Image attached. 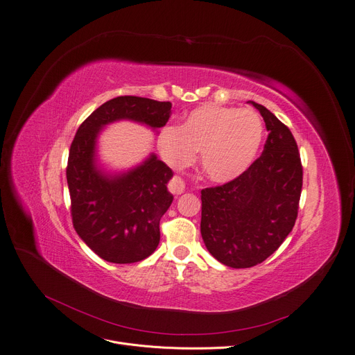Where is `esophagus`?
Segmentation results:
<instances>
[{
	"label": "esophagus",
	"instance_id": "1",
	"mask_svg": "<svg viewBox=\"0 0 355 355\" xmlns=\"http://www.w3.org/2000/svg\"><path fill=\"white\" fill-rule=\"evenodd\" d=\"M168 189L173 194L178 196V194L186 191V181H184L181 177H174L171 181H169Z\"/></svg>",
	"mask_w": 355,
	"mask_h": 355
}]
</instances>
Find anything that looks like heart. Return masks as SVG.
Wrapping results in <instances>:
<instances>
[{
	"label": "heart",
	"instance_id": "1",
	"mask_svg": "<svg viewBox=\"0 0 355 355\" xmlns=\"http://www.w3.org/2000/svg\"><path fill=\"white\" fill-rule=\"evenodd\" d=\"M263 139L264 123L257 112L207 104L190 112L180 128H162L157 144L174 168L193 164L202 150L205 174L216 182H227L251 166Z\"/></svg>",
	"mask_w": 355,
	"mask_h": 355
}]
</instances>
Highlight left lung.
Returning a JSON list of instances; mask_svg holds the SVG:
<instances>
[{
    "instance_id": "left-lung-1",
    "label": "left lung",
    "mask_w": 355,
    "mask_h": 355,
    "mask_svg": "<svg viewBox=\"0 0 355 355\" xmlns=\"http://www.w3.org/2000/svg\"><path fill=\"white\" fill-rule=\"evenodd\" d=\"M268 137L261 157L238 178L202 190V238L219 263L261 264L284 242L297 219L303 168L290 129L264 105Z\"/></svg>"
}]
</instances>
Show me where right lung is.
I'll return each mask as SVG.
<instances>
[{
	"instance_id": "right-lung-1",
	"label": "right lung",
	"mask_w": 355,
	"mask_h": 355,
	"mask_svg": "<svg viewBox=\"0 0 355 355\" xmlns=\"http://www.w3.org/2000/svg\"><path fill=\"white\" fill-rule=\"evenodd\" d=\"M173 104L123 96L92 112L72 141L67 181L76 234L91 251L114 264L148 258L159 243V220L173 203L166 184L173 171L155 153L125 173L109 174L97 164V137L119 120L150 129L166 125Z\"/></svg>"
}]
</instances>
